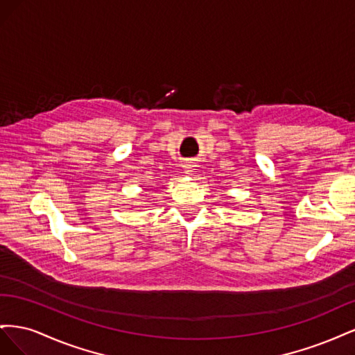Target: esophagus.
Instances as JSON below:
<instances>
[{
    "label": "esophagus",
    "mask_w": 355,
    "mask_h": 355,
    "mask_svg": "<svg viewBox=\"0 0 355 355\" xmlns=\"http://www.w3.org/2000/svg\"><path fill=\"white\" fill-rule=\"evenodd\" d=\"M184 168H185L187 175H192V171H194V166H192V164H185Z\"/></svg>",
    "instance_id": "34e87169"
}]
</instances>
